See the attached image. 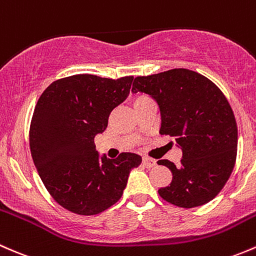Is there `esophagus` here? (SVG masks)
Returning a JSON list of instances; mask_svg holds the SVG:
<instances>
[{"label":"esophagus","instance_id":"esophagus-1","mask_svg":"<svg viewBox=\"0 0 256 256\" xmlns=\"http://www.w3.org/2000/svg\"><path fill=\"white\" fill-rule=\"evenodd\" d=\"M143 165L146 168H154L156 165V160L152 159V158L144 156L143 158Z\"/></svg>","mask_w":256,"mask_h":256}]
</instances>
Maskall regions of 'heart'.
I'll return each mask as SVG.
<instances>
[{
    "label": "heart",
    "instance_id": "obj_1",
    "mask_svg": "<svg viewBox=\"0 0 256 256\" xmlns=\"http://www.w3.org/2000/svg\"><path fill=\"white\" fill-rule=\"evenodd\" d=\"M149 100H150V98L146 96V94H136V96L133 97V104H134V107L139 106V104H144V102L149 101Z\"/></svg>",
    "mask_w": 256,
    "mask_h": 256
}]
</instances>
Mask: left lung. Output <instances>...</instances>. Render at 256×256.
Instances as JSON below:
<instances>
[{
  "label": "left lung",
  "mask_w": 256,
  "mask_h": 256,
  "mask_svg": "<svg viewBox=\"0 0 256 256\" xmlns=\"http://www.w3.org/2000/svg\"><path fill=\"white\" fill-rule=\"evenodd\" d=\"M133 92L158 102L160 134L182 150L180 166L158 160L172 172V181L158 190L174 206L192 208L212 201L228 181L236 159L238 128L228 100L216 84L188 69H172L134 78Z\"/></svg>",
  "instance_id": "8db88e82"
}]
</instances>
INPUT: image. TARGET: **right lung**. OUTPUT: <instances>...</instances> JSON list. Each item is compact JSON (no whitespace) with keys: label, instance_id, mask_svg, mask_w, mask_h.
I'll use <instances>...</instances> for the list:
<instances>
[{"label":"right lung","instance_id":"1","mask_svg":"<svg viewBox=\"0 0 256 256\" xmlns=\"http://www.w3.org/2000/svg\"><path fill=\"white\" fill-rule=\"evenodd\" d=\"M133 76H68L44 90L34 108L30 146L50 196L65 210L94 216L122 197L132 168L142 158L122 152L98 158L94 136L108 126L110 112L126 100Z\"/></svg>","mask_w":256,"mask_h":256}]
</instances>
